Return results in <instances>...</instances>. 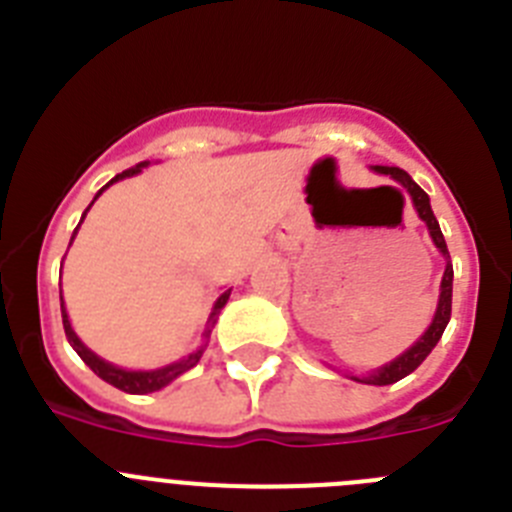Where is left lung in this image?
Instances as JSON below:
<instances>
[{
	"mask_svg": "<svg viewBox=\"0 0 512 512\" xmlns=\"http://www.w3.org/2000/svg\"><path fill=\"white\" fill-rule=\"evenodd\" d=\"M374 171H379V174H387L390 179H395L397 184H402V187L408 189L410 200H413V205H415V212H418L420 220L428 225V233H431L433 243H436V248L441 251L443 259H446V271H443V279H441V295H438L436 315H433V323L428 325V330H425L423 336H420L418 341H415L413 346L405 351V354H400L395 361H390V364L379 366L377 372H369L366 377H351L354 382L379 384V387H384V384H395V382H400L402 377H408L410 372H415V369H418V366L425 361V356L431 354L433 348H436V343L441 341L443 330H446V325H449V320H451V287H454V266H451L449 248H446V241H443V233H441V228H438V220L431 210V200H428V194H425L423 189H420L418 184L410 179L408 171L397 169V166H374Z\"/></svg>",
	"mask_w": 512,
	"mask_h": 512,
	"instance_id": "obj_1",
	"label": "left lung"
}]
</instances>
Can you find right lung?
<instances>
[{
  "label": "right lung",
  "mask_w": 512,
  "mask_h": 512,
  "mask_svg": "<svg viewBox=\"0 0 512 512\" xmlns=\"http://www.w3.org/2000/svg\"><path fill=\"white\" fill-rule=\"evenodd\" d=\"M143 166H148V161H143V164H138V166H133V169L117 174L110 184L120 182V179H125V176L140 174V169H143ZM110 184H104V187L97 192V197L104 192V189L110 187ZM97 197H94V200H97ZM94 200H92V205H94ZM92 205H89V207H92ZM89 207H87V210H89ZM84 215H87V212H84ZM84 215H81V220H84ZM79 225H76V230H79ZM76 230H74V235H76ZM74 235H71V241H74ZM228 297H230V289H225L223 295L217 297L215 307H212V312H210V318H207L205 333H202V346L197 348V351H192V354H189V356H184V359L174 361V364H169V366H161V369H153V372H128V369H120V366H115V364H110V361L99 359V356L94 354V351H89V348L79 341V336H76V333H74V328H71V320H69V315H66V307H63V297H61L63 330H66V338H69V343H71V346H74L76 354L81 356V361H84V364H87L89 369H92V372L97 374V377H102L104 382H110L112 387H117V390L128 392V395H146V392L161 390V387H166V384L174 382L176 377H182L184 372H189L192 366L200 364L202 354H205V348H207V341H210L212 328H215V323H217V315H220V310H223V307H225Z\"/></svg>",
  "instance_id": "add662e5"
}]
</instances>
